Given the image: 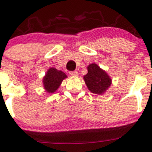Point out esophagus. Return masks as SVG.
Listing matches in <instances>:
<instances>
[{"label":"esophagus","mask_w":152,"mask_h":152,"mask_svg":"<svg viewBox=\"0 0 152 152\" xmlns=\"http://www.w3.org/2000/svg\"><path fill=\"white\" fill-rule=\"evenodd\" d=\"M70 75L72 76H77L78 75H79V73H78L77 71H76V70H75V71H70Z\"/></svg>","instance_id":"obj_1"}]
</instances>
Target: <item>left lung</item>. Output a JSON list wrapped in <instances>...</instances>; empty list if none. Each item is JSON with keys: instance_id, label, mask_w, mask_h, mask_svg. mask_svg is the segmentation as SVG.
Returning <instances> with one entry per match:
<instances>
[{"instance_id": "1", "label": "left lung", "mask_w": 152, "mask_h": 152, "mask_svg": "<svg viewBox=\"0 0 152 152\" xmlns=\"http://www.w3.org/2000/svg\"><path fill=\"white\" fill-rule=\"evenodd\" d=\"M87 73L84 76V80L91 93L102 95L112 84L111 78L97 64H90L87 66Z\"/></svg>"}]
</instances>
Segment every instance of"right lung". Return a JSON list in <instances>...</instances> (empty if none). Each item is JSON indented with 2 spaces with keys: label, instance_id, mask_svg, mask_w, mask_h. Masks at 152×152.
Wrapping results in <instances>:
<instances>
[{
  "label": "right lung",
  "instance_id": "add662e5",
  "mask_svg": "<svg viewBox=\"0 0 152 152\" xmlns=\"http://www.w3.org/2000/svg\"><path fill=\"white\" fill-rule=\"evenodd\" d=\"M65 78H67V75L65 73L54 67H50L43 78L44 88L48 93H55Z\"/></svg>",
  "mask_w": 152,
  "mask_h": 152
}]
</instances>
